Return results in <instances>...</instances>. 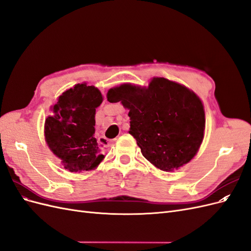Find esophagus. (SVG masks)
<instances>
[{"label": "esophagus", "mask_w": 251, "mask_h": 251, "mask_svg": "<svg viewBox=\"0 0 251 251\" xmlns=\"http://www.w3.org/2000/svg\"><path fill=\"white\" fill-rule=\"evenodd\" d=\"M104 142H101V143H107V144H109V146H110V144H113L114 142H115V139H114V140H109V139H107V138H104V140H103Z\"/></svg>", "instance_id": "esophagus-1"}]
</instances>
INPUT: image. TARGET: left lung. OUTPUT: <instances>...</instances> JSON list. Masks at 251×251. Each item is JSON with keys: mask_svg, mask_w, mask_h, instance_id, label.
Masks as SVG:
<instances>
[{"mask_svg": "<svg viewBox=\"0 0 251 251\" xmlns=\"http://www.w3.org/2000/svg\"><path fill=\"white\" fill-rule=\"evenodd\" d=\"M107 98L128 111L130 133L155 168L174 172L197 155L204 138L205 112L200 97L179 82L153 77L149 86L126 82Z\"/></svg>", "mask_w": 251, "mask_h": 251, "instance_id": "left-lung-1", "label": "left lung"}]
</instances>
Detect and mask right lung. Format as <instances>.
<instances>
[{
	"mask_svg": "<svg viewBox=\"0 0 251 251\" xmlns=\"http://www.w3.org/2000/svg\"><path fill=\"white\" fill-rule=\"evenodd\" d=\"M102 94L87 82L76 83L57 97L44 126L45 141L64 169L77 173L95 170L104 159L95 138V112Z\"/></svg>",
	"mask_w": 251,
	"mask_h": 251,
	"instance_id": "add662e5",
	"label": "right lung"
}]
</instances>
